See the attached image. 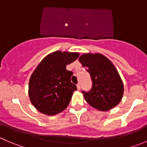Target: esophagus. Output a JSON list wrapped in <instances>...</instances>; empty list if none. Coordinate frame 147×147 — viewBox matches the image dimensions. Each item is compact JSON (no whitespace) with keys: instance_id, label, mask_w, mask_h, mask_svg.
I'll use <instances>...</instances> for the list:
<instances>
[{"instance_id":"esophagus-1","label":"esophagus","mask_w":147,"mask_h":147,"mask_svg":"<svg viewBox=\"0 0 147 147\" xmlns=\"http://www.w3.org/2000/svg\"><path fill=\"white\" fill-rule=\"evenodd\" d=\"M77 88H78V90H80V88H81V85H80V83H78V84H77Z\"/></svg>"}]
</instances>
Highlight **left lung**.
<instances>
[{
    "label": "left lung",
    "instance_id": "left-lung-1",
    "mask_svg": "<svg viewBox=\"0 0 147 147\" xmlns=\"http://www.w3.org/2000/svg\"><path fill=\"white\" fill-rule=\"evenodd\" d=\"M79 61L90 74L92 88L82 91L91 107L100 111H108L118 105L123 98L124 87L121 78L112 62L100 53H85Z\"/></svg>",
    "mask_w": 147,
    "mask_h": 147
}]
</instances>
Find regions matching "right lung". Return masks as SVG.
<instances>
[{"mask_svg": "<svg viewBox=\"0 0 147 147\" xmlns=\"http://www.w3.org/2000/svg\"><path fill=\"white\" fill-rule=\"evenodd\" d=\"M78 57V53L57 51L48 55L36 67L29 82V96L41 113L57 115L69 105L77 87L70 80L73 72L66 66Z\"/></svg>", "mask_w": 147, "mask_h": 147, "instance_id": "1", "label": "right lung"}]
</instances>
